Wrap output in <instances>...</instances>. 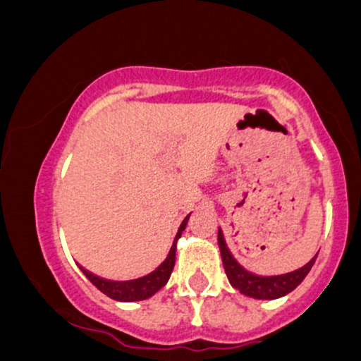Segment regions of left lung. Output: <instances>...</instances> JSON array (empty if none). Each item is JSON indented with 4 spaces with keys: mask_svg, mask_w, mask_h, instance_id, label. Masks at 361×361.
<instances>
[{
    "mask_svg": "<svg viewBox=\"0 0 361 361\" xmlns=\"http://www.w3.org/2000/svg\"><path fill=\"white\" fill-rule=\"evenodd\" d=\"M219 250H221L222 264L226 270L227 279L235 290L243 293V295L251 297V299L259 300H273L280 299V297L287 295L293 288H297L302 283V280L307 276V273L312 268L314 261L317 255L314 256L309 263L300 267L299 270H293L288 273H281V275H256L243 267L238 259L234 258L233 252L227 247L226 238H224L222 229L219 227Z\"/></svg>",
    "mask_w": 361,
    "mask_h": 361,
    "instance_id": "obj_1",
    "label": "left lung"
}]
</instances>
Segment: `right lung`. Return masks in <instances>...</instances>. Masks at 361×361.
Returning a JSON list of instances; mask_svg holds the SVG:
<instances>
[{
	"mask_svg": "<svg viewBox=\"0 0 361 361\" xmlns=\"http://www.w3.org/2000/svg\"><path fill=\"white\" fill-rule=\"evenodd\" d=\"M188 217H185V221L181 222V226L178 227V233L175 235V241L171 244V250L168 251L166 258H164L163 263L156 268L154 271H151L149 275L142 276V279L137 280H127V281H114V280H105L100 279V276L93 275L88 270L81 267L82 273L86 275L91 283L94 285L100 292L105 293L110 299L118 300V302H137V300H146L149 297H152L157 290H161L164 285L168 283L169 275H171L173 268H175V259H176V241L180 239L181 233L185 231L186 222H188Z\"/></svg>",
	"mask_w": 361,
	"mask_h": 361,
	"instance_id": "1",
	"label": "right lung"
}]
</instances>
